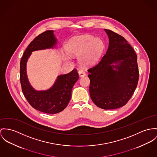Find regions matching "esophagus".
Returning <instances> with one entry per match:
<instances>
[{"label":"esophagus","mask_w":157,"mask_h":157,"mask_svg":"<svg viewBox=\"0 0 157 157\" xmlns=\"http://www.w3.org/2000/svg\"><path fill=\"white\" fill-rule=\"evenodd\" d=\"M78 73H79V75L80 77H82V76H84L86 75V73L84 70H79L78 71Z\"/></svg>","instance_id":"esophagus-1"}]
</instances>
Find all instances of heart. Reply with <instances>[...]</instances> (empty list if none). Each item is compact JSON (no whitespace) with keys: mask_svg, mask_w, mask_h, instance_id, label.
<instances>
[{"mask_svg":"<svg viewBox=\"0 0 157 157\" xmlns=\"http://www.w3.org/2000/svg\"><path fill=\"white\" fill-rule=\"evenodd\" d=\"M103 42L99 38L91 36L73 37L67 46V51L79 56V61L85 65H91L96 61L103 49Z\"/></svg>","mask_w":157,"mask_h":157,"instance_id":"b5f03b06","label":"heart"}]
</instances>
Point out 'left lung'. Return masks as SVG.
<instances>
[{"mask_svg":"<svg viewBox=\"0 0 157 157\" xmlns=\"http://www.w3.org/2000/svg\"><path fill=\"white\" fill-rule=\"evenodd\" d=\"M109 37L106 54L90 67V94L100 108L115 109L126 105L139 81L137 57L122 36L105 29Z\"/></svg>","mask_w":157,"mask_h":157,"instance_id":"8db88e82","label":"left lung"}]
</instances>
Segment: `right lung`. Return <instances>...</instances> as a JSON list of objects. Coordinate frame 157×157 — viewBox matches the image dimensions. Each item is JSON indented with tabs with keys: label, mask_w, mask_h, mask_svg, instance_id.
I'll use <instances>...</instances> for the list:
<instances>
[{
	"label": "right lung",
	"mask_w": 157,
	"mask_h": 157,
	"mask_svg": "<svg viewBox=\"0 0 157 157\" xmlns=\"http://www.w3.org/2000/svg\"><path fill=\"white\" fill-rule=\"evenodd\" d=\"M57 44L53 30H47L36 37L24 51L20 61V82L22 91L29 104L36 110L55 114L66 108L71 100L72 90L79 79L76 69L58 76L54 84L45 91H36L30 84L26 73V64L35 51L52 48Z\"/></svg>",
	"instance_id": "1"
}]
</instances>
